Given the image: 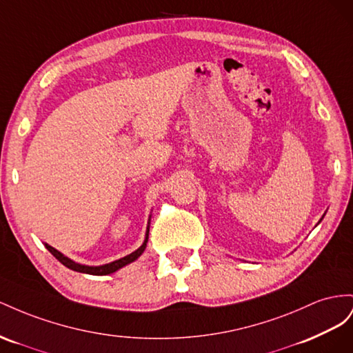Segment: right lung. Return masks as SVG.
Masks as SVG:
<instances>
[{"mask_svg":"<svg viewBox=\"0 0 353 353\" xmlns=\"http://www.w3.org/2000/svg\"><path fill=\"white\" fill-rule=\"evenodd\" d=\"M148 234H149V228H148V232H146L145 243H143L142 245H140V247L134 251V253L128 254V256H125V257H123V259H119V260H115V261H112V263L103 265V266H84V265H78V263H75V261H72V260H69L68 257H65L62 253H59V251H57L56 248L50 247L48 244H46V248H47V250L50 251V253H52L63 266H66V268H69V269H72V270H75V272H83V274H90V275H108V274H112V272L121 269V268L128 265V263H132V261H134L137 257L142 256V253H143L145 248H146Z\"/></svg>","mask_w":353,"mask_h":353,"instance_id":"obj_1","label":"right lung"}]
</instances>
